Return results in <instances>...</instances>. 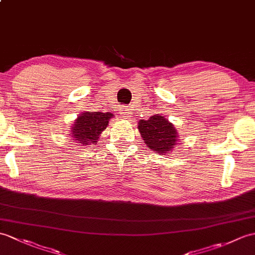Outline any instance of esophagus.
<instances>
[{
  "mask_svg": "<svg viewBox=\"0 0 255 255\" xmlns=\"http://www.w3.org/2000/svg\"><path fill=\"white\" fill-rule=\"evenodd\" d=\"M120 112H121V114L124 116V117H129L130 116V110H129V108L128 106H125V105H122L121 108H120Z\"/></svg>",
  "mask_w": 255,
  "mask_h": 255,
  "instance_id": "obj_1",
  "label": "esophagus"
}]
</instances>
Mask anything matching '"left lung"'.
Returning <instances> with one entry per match:
<instances>
[{
  "label": "left lung",
  "instance_id": "left-lung-1",
  "mask_svg": "<svg viewBox=\"0 0 255 255\" xmlns=\"http://www.w3.org/2000/svg\"><path fill=\"white\" fill-rule=\"evenodd\" d=\"M138 128L145 144L155 153L167 154L178 140L173 124L158 114L151 116L147 121L141 120Z\"/></svg>",
  "mask_w": 255,
  "mask_h": 255
}]
</instances>
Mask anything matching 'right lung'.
I'll return each instance as SVG.
<instances>
[{"mask_svg":"<svg viewBox=\"0 0 255 255\" xmlns=\"http://www.w3.org/2000/svg\"><path fill=\"white\" fill-rule=\"evenodd\" d=\"M113 114L103 112H85L77 118L72 134L81 144H96L101 132L109 125V120Z\"/></svg>","mask_w":255,"mask_h":255,"instance_id":"1","label":"right lung"}]
</instances>
